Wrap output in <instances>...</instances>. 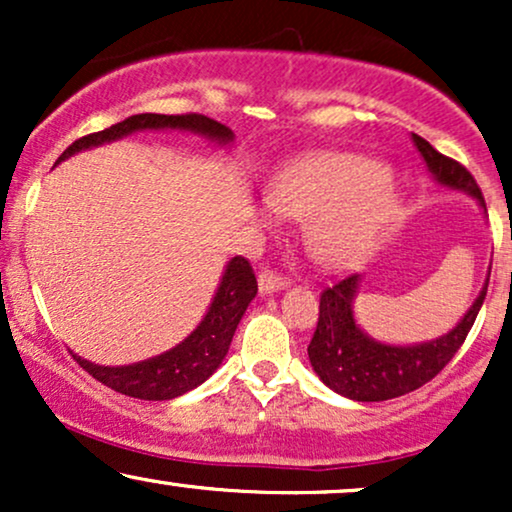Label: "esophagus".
I'll return each instance as SVG.
<instances>
[{"label": "esophagus", "mask_w": 512, "mask_h": 512, "mask_svg": "<svg viewBox=\"0 0 512 512\" xmlns=\"http://www.w3.org/2000/svg\"><path fill=\"white\" fill-rule=\"evenodd\" d=\"M260 291L262 293H272V291H279L286 286V276L279 274L276 269H262L260 272Z\"/></svg>", "instance_id": "34e87169"}]
</instances>
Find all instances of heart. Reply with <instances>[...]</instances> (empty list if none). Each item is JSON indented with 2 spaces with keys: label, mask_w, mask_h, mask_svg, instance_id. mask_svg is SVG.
<instances>
[{
  "label": "heart",
  "mask_w": 512,
  "mask_h": 512,
  "mask_svg": "<svg viewBox=\"0 0 512 512\" xmlns=\"http://www.w3.org/2000/svg\"><path fill=\"white\" fill-rule=\"evenodd\" d=\"M276 209L310 216L308 245L317 260H358L397 211V192L385 166L361 154H315L298 158L272 182Z\"/></svg>",
  "instance_id": "obj_1"
}]
</instances>
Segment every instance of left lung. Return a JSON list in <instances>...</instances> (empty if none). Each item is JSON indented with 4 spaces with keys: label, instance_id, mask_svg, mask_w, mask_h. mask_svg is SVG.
<instances>
[{
    "label": "left lung",
    "instance_id": "1",
    "mask_svg": "<svg viewBox=\"0 0 512 512\" xmlns=\"http://www.w3.org/2000/svg\"><path fill=\"white\" fill-rule=\"evenodd\" d=\"M414 144L438 182L452 190L469 192L486 209L481 187L460 161L440 154L419 134H414ZM486 286L469 313L462 317L460 325L445 337L416 346H387L373 342L358 330L351 315L358 274L342 276L320 293V315H317V327L308 344L310 363L322 383L356 402H385V399L409 395L431 383L460 351L484 303Z\"/></svg>",
    "mask_w": 512,
    "mask_h": 512
}]
</instances>
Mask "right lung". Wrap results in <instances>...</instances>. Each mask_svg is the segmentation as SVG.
Listing matches in <instances>:
<instances>
[{"label":"right lung","instance_id":"obj_1","mask_svg":"<svg viewBox=\"0 0 512 512\" xmlns=\"http://www.w3.org/2000/svg\"><path fill=\"white\" fill-rule=\"evenodd\" d=\"M190 129V132L204 134L209 139H219V142H231L233 132L221 122L211 120L207 115L185 113V115H158V113H142L132 115L127 120L117 122V125L101 129V132L86 134V137L76 139L72 146L62 151L57 161H64L67 156L76 151L88 149V146H98L103 142H113V139L125 137V134L137 132V129ZM257 293V279L252 264L243 255L233 257L228 262L226 272H223L221 286L216 291L214 303H211L209 313L204 315L202 325L197 327L185 342L166 351V354L149 358V361L134 363V366L108 368L88 363L84 358L74 356V361L86 370L88 375L98 380V383L108 385L110 390L122 392V395L149 399V402H163V399H173L185 395L187 390L197 387L199 383L209 378L223 356L228 354L233 334L243 317L252 298Z\"/></svg>","mask_w":512,"mask_h":512}]
</instances>
